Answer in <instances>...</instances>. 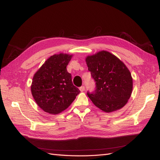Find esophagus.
<instances>
[{"instance_id":"34e87169","label":"esophagus","mask_w":160,"mask_h":160,"mask_svg":"<svg viewBox=\"0 0 160 160\" xmlns=\"http://www.w3.org/2000/svg\"><path fill=\"white\" fill-rule=\"evenodd\" d=\"M79 89H80V91H85V86H81V87H80V88H79Z\"/></svg>"}]
</instances>
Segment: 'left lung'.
<instances>
[{"mask_svg":"<svg viewBox=\"0 0 160 160\" xmlns=\"http://www.w3.org/2000/svg\"><path fill=\"white\" fill-rule=\"evenodd\" d=\"M85 61L95 82V90L87 93L92 102L107 113L122 108L133 89L132 77L128 67L106 51L88 56Z\"/></svg>","mask_w":160,"mask_h":160,"instance_id":"obj_1","label":"left lung"}]
</instances>
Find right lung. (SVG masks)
Wrapping results in <instances>:
<instances>
[{"label": "right lung", "mask_w": 160, "mask_h": 160, "mask_svg": "<svg viewBox=\"0 0 160 160\" xmlns=\"http://www.w3.org/2000/svg\"><path fill=\"white\" fill-rule=\"evenodd\" d=\"M71 57L63 53L53 55L34 75L31 87L32 97L38 106L47 113H60L80 93L67 70Z\"/></svg>", "instance_id": "obj_1"}]
</instances>
